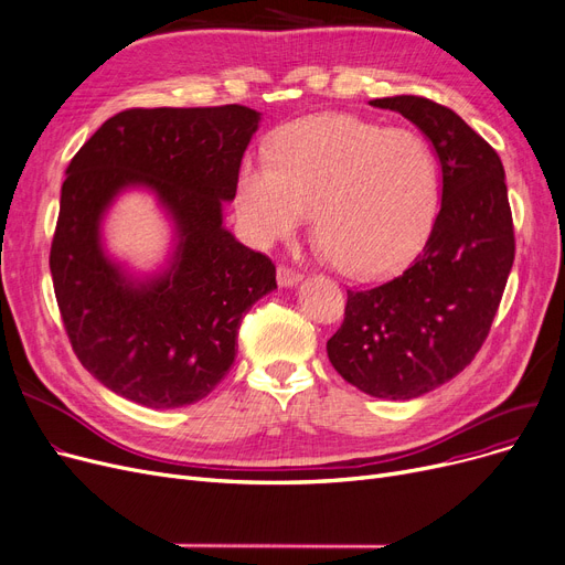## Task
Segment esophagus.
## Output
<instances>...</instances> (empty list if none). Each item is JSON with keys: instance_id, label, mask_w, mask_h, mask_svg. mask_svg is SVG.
<instances>
[{"instance_id": "1", "label": "esophagus", "mask_w": 565, "mask_h": 565, "mask_svg": "<svg viewBox=\"0 0 565 565\" xmlns=\"http://www.w3.org/2000/svg\"><path fill=\"white\" fill-rule=\"evenodd\" d=\"M277 281L281 288H290L302 281V273H298V269H292L288 265H279L277 269Z\"/></svg>"}]
</instances>
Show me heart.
<instances>
[{
	"instance_id": "1",
	"label": "heart",
	"mask_w": 565,
	"mask_h": 565,
	"mask_svg": "<svg viewBox=\"0 0 565 565\" xmlns=\"http://www.w3.org/2000/svg\"><path fill=\"white\" fill-rule=\"evenodd\" d=\"M237 214L265 247L296 235L313 210L318 242L343 275L395 273L425 242L438 203L429 142L353 115H311L281 127L267 161L244 159Z\"/></svg>"
}]
</instances>
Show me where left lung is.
Instances as JSON below:
<instances>
[{
    "instance_id": "left-lung-1",
    "label": "left lung",
    "mask_w": 565,
    "mask_h": 565,
    "mask_svg": "<svg viewBox=\"0 0 565 565\" xmlns=\"http://www.w3.org/2000/svg\"><path fill=\"white\" fill-rule=\"evenodd\" d=\"M370 106L404 115L429 138L444 195L404 275L349 290L328 358L366 395L415 399L455 379L487 339L514 260L512 212L499 154L457 113L411 94Z\"/></svg>"
}]
</instances>
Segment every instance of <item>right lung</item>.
<instances>
[{
	"instance_id": "right-lung-1",
	"label": "right lung",
	"mask_w": 565,
	"mask_h": 565,
	"mask_svg": "<svg viewBox=\"0 0 565 565\" xmlns=\"http://www.w3.org/2000/svg\"><path fill=\"white\" fill-rule=\"evenodd\" d=\"M260 113L247 106L131 108L66 168L51 247L62 321L85 370L150 408L201 402L235 360L244 313L277 269L224 228ZM150 188L177 226L163 274L136 280L103 252L100 222L127 188Z\"/></svg>"
}]
</instances>
